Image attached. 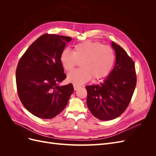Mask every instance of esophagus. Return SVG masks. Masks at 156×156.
<instances>
[{
  "label": "esophagus",
  "instance_id": "1",
  "mask_svg": "<svg viewBox=\"0 0 156 156\" xmlns=\"http://www.w3.org/2000/svg\"><path fill=\"white\" fill-rule=\"evenodd\" d=\"M80 87L79 85H77V84H73V88L75 90H77Z\"/></svg>",
  "mask_w": 156,
  "mask_h": 156
}]
</instances>
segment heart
Returning <instances> with one entry per match:
<instances>
[{
    "instance_id": "heart-1",
    "label": "heart",
    "mask_w": 156,
    "mask_h": 156,
    "mask_svg": "<svg viewBox=\"0 0 156 156\" xmlns=\"http://www.w3.org/2000/svg\"><path fill=\"white\" fill-rule=\"evenodd\" d=\"M115 55L111 46L101 42L85 41L75 45L72 53L64 50L60 56V62L67 72H72L80 62L78 70L68 74V81L80 85L94 79L105 78L114 66Z\"/></svg>"
}]
</instances>
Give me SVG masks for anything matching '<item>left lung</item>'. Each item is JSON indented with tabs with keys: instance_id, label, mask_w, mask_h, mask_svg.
<instances>
[{
	"instance_id": "left-lung-1",
	"label": "left lung",
	"mask_w": 156,
	"mask_h": 156,
	"mask_svg": "<svg viewBox=\"0 0 156 156\" xmlns=\"http://www.w3.org/2000/svg\"><path fill=\"white\" fill-rule=\"evenodd\" d=\"M116 53L114 68L104 82L87 86V104L92 115L101 120L120 116L131 101L136 84L133 60L119 45L112 42Z\"/></svg>"
}]
</instances>
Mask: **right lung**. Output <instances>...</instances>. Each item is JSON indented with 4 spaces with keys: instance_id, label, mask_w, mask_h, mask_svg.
<instances>
[{
    "instance_id": "obj_1",
    "label": "right lung",
    "mask_w": 156,
    "mask_h": 156,
    "mask_svg": "<svg viewBox=\"0 0 156 156\" xmlns=\"http://www.w3.org/2000/svg\"><path fill=\"white\" fill-rule=\"evenodd\" d=\"M72 37L44 34L30 45L19 61L16 84L22 104L44 119L58 115L67 105L74 89L72 83L58 86L66 78L60 62L66 43Z\"/></svg>"
}]
</instances>
